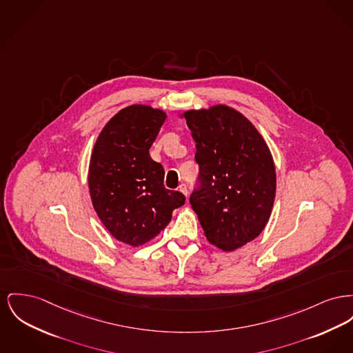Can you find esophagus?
I'll use <instances>...</instances> for the list:
<instances>
[{"instance_id":"obj_1","label":"esophagus","mask_w":353,"mask_h":353,"mask_svg":"<svg viewBox=\"0 0 353 353\" xmlns=\"http://www.w3.org/2000/svg\"><path fill=\"white\" fill-rule=\"evenodd\" d=\"M179 190H180V192H181V193H183V194H184V196H185V197H187L188 188H187V185H185V184H181V185H180V187H179Z\"/></svg>"}]
</instances>
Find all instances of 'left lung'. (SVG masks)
I'll use <instances>...</instances> for the list:
<instances>
[{
  "label": "left lung",
  "mask_w": 353,
  "mask_h": 353,
  "mask_svg": "<svg viewBox=\"0 0 353 353\" xmlns=\"http://www.w3.org/2000/svg\"><path fill=\"white\" fill-rule=\"evenodd\" d=\"M184 117L199 164L189 203L210 244L240 248L261 233L272 212L276 172L270 148L250 121L225 105Z\"/></svg>",
  "instance_id": "1"
}]
</instances>
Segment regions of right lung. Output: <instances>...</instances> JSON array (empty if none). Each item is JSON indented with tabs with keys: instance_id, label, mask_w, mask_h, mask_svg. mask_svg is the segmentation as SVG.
<instances>
[{
	"instance_id": "1",
	"label": "right lung",
	"mask_w": 353,
	"mask_h": 353,
	"mask_svg": "<svg viewBox=\"0 0 353 353\" xmlns=\"http://www.w3.org/2000/svg\"><path fill=\"white\" fill-rule=\"evenodd\" d=\"M165 119L163 110L130 105L105 125L93 148V207L105 228L132 247L156 237L185 203L183 193L164 187V168L149 154Z\"/></svg>"
}]
</instances>
